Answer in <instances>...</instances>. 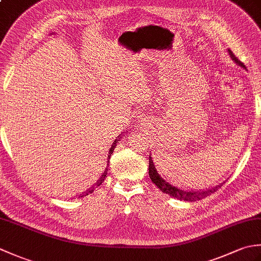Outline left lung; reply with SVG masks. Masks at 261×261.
<instances>
[{
  "label": "left lung",
  "instance_id": "1",
  "mask_svg": "<svg viewBox=\"0 0 261 261\" xmlns=\"http://www.w3.org/2000/svg\"><path fill=\"white\" fill-rule=\"evenodd\" d=\"M228 51L231 59L233 60L237 65H239L240 67L247 69L246 66L234 56V54L232 53L230 49H228ZM149 177H150V179L153 184L156 185L163 193L168 194L169 196L180 199V201L182 199V201H187V202H195V201H199V199L202 198H205L206 196L211 195L212 193L218 191V188L223 185V182H221L220 185H216L215 187L210 188V190H206V191L184 190V188L180 187L177 182L170 180L169 178H166V177H164V175L159 173L156 168V166H154L151 154H149Z\"/></svg>",
  "mask_w": 261,
  "mask_h": 261
}]
</instances>
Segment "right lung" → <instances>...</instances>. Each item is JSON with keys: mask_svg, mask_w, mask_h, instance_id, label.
I'll return each instance as SVG.
<instances>
[{"mask_svg": "<svg viewBox=\"0 0 261 261\" xmlns=\"http://www.w3.org/2000/svg\"><path fill=\"white\" fill-rule=\"evenodd\" d=\"M122 134H123V132H122ZM121 136V135H120ZM119 136V137H120ZM118 137V139H116V140H114V142H113V145L112 146H111V149H110V151H109V154H108V165H109V163H110V158H111V156H112V153H113V151H114V148L116 147V145H118V142L121 140L120 139V138ZM107 174H108V167L107 168H105V170H104V173L102 174V176L101 177H99V179L95 182V185H94V186H92L91 188H90V190H87L86 192H84V193H83L82 194V195H81V197H84V196H87L88 195V194H92L93 192H94V190H95V188L96 187H98L99 185H101L102 184V182L104 181V179H105V177H107Z\"/></svg>", "mask_w": 261, "mask_h": 261, "instance_id": "obj_1", "label": "right lung"}]
</instances>
